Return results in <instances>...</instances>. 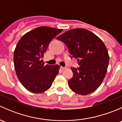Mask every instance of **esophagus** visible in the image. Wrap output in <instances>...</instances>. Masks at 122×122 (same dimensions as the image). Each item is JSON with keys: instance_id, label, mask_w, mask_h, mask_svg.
Listing matches in <instances>:
<instances>
[{"instance_id": "obj_1", "label": "esophagus", "mask_w": 122, "mask_h": 122, "mask_svg": "<svg viewBox=\"0 0 122 122\" xmlns=\"http://www.w3.org/2000/svg\"><path fill=\"white\" fill-rule=\"evenodd\" d=\"M60 68H61L62 70H66V69L67 68V66H65V67H62V66H61V67H60Z\"/></svg>"}]
</instances>
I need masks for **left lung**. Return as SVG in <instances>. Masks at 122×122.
<instances>
[{
  "instance_id": "1",
  "label": "left lung",
  "mask_w": 122,
  "mask_h": 122,
  "mask_svg": "<svg viewBox=\"0 0 122 122\" xmlns=\"http://www.w3.org/2000/svg\"><path fill=\"white\" fill-rule=\"evenodd\" d=\"M56 39L66 44L72 57L78 62V68H71L73 76L68 81L69 87L81 95L95 91L102 84L109 65V54L103 42L83 28L71 29Z\"/></svg>"
}]
</instances>
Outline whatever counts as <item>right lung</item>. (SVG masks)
I'll use <instances>...</instances> for the list:
<instances>
[{
    "instance_id": "right-lung-1",
    "label": "right lung",
    "mask_w": 122,
    "mask_h": 122,
    "mask_svg": "<svg viewBox=\"0 0 122 122\" xmlns=\"http://www.w3.org/2000/svg\"><path fill=\"white\" fill-rule=\"evenodd\" d=\"M62 29L41 26L23 35L13 55L15 69L18 79L29 92L41 93L52 86L60 66L45 65L42 58L52 39Z\"/></svg>"
}]
</instances>
